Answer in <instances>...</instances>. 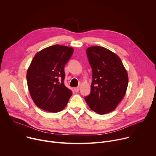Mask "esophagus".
I'll return each instance as SVG.
<instances>
[{
  "label": "esophagus",
  "instance_id": "1",
  "mask_svg": "<svg viewBox=\"0 0 156 156\" xmlns=\"http://www.w3.org/2000/svg\"><path fill=\"white\" fill-rule=\"evenodd\" d=\"M74 91H75V92L78 93V92L80 91V87H74Z\"/></svg>",
  "mask_w": 156,
  "mask_h": 156
}]
</instances>
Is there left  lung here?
<instances>
[{"label": "left lung", "mask_w": 156, "mask_h": 156, "mask_svg": "<svg viewBox=\"0 0 156 156\" xmlns=\"http://www.w3.org/2000/svg\"><path fill=\"white\" fill-rule=\"evenodd\" d=\"M86 52L93 80L90 94L84 99L91 110L103 115L113 111L123 98L128 74L119 57L106 48L90 47Z\"/></svg>", "instance_id": "left-lung-1"}]
</instances>
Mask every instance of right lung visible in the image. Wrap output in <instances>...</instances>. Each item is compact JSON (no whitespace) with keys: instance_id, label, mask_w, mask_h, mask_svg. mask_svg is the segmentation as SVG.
Wrapping results in <instances>:
<instances>
[{"instance_id":"right-lung-1","label":"right lung","mask_w":156,"mask_h":156,"mask_svg":"<svg viewBox=\"0 0 156 156\" xmlns=\"http://www.w3.org/2000/svg\"><path fill=\"white\" fill-rule=\"evenodd\" d=\"M73 53L70 47L58 44L37 53L27 71L28 90L35 104L51 112L62 110L72 94L64 84V67Z\"/></svg>"}]
</instances>
